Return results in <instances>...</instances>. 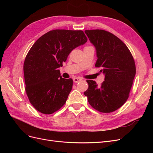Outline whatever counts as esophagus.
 <instances>
[{
  "instance_id": "34e87169",
  "label": "esophagus",
  "mask_w": 153,
  "mask_h": 153,
  "mask_svg": "<svg viewBox=\"0 0 153 153\" xmlns=\"http://www.w3.org/2000/svg\"><path fill=\"white\" fill-rule=\"evenodd\" d=\"M82 80V78H80L75 77V78H73V82H75V83H77V82H78L81 81Z\"/></svg>"
}]
</instances>
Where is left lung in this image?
I'll use <instances>...</instances> for the list:
<instances>
[{
    "label": "left lung",
    "mask_w": 153,
    "mask_h": 153,
    "mask_svg": "<svg viewBox=\"0 0 153 153\" xmlns=\"http://www.w3.org/2000/svg\"><path fill=\"white\" fill-rule=\"evenodd\" d=\"M85 33L96 49L95 66L105 76L100 85L94 80H86L89 87L84 94L95 110L114 112L128 98L136 74L135 61L127 46L111 32L95 29L86 30Z\"/></svg>",
    "instance_id": "8db88e82"
}]
</instances>
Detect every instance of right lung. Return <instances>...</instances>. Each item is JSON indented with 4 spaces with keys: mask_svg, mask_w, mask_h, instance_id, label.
I'll return each instance as SVG.
<instances>
[{
    "mask_svg": "<svg viewBox=\"0 0 153 153\" xmlns=\"http://www.w3.org/2000/svg\"><path fill=\"white\" fill-rule=\"evenodd\" d=\"M87 41L82 30L55 29L41 36L32 46L24 63L25 89L38 112L52 114L65 104L73 80L62 78L58 68L74 48Z\"/></svg>",
    "mask_w": 153,
    "mask_h": 153,
    "instance_id": "1",
    "label": "right lung"
}]
</instances>
